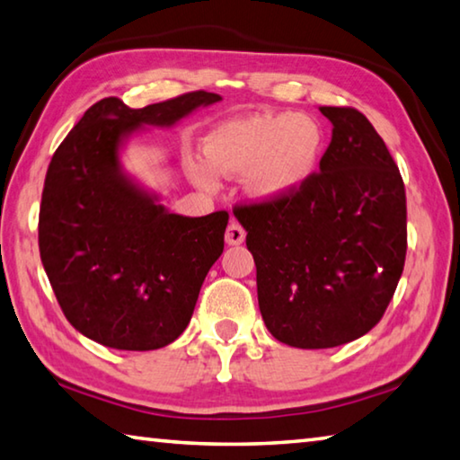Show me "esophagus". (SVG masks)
Here are the masks:
<instances>
[{
    "mask_svg": "<svg viewBox=\"0 0 460 460\" xmlns=\"http://www.w3.org/2000/svg\"><path fill=\"white\" fill-rule=\"evenodd\" d=\"M243 241H245V229L241 227V225L235 219H231L227 231H225V243H227V245H241Z\"/></svg>",
    "mask_w": 460,
    "mask_h": 460,
    "instance_id": "34e87169",
    "label": "esophagus"
}]
</instances>
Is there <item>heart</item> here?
Instances as JSON below:
<instances>
[{
    "label": "heart",
    "mask_w": 460,
    "mask_h": 460,
    "mask_svg": "<svg viewBox=\"0 0 460 460\" xmlns=\"http://www.w3.org/2000/svg\"><path fill=\"white\" fill-rule=\"evenodd\" d=\"M323 130L304 112H249L217 124L203 137L207 169L221 177L243 174L245 195L275 205L299 193L320 169ZM201 185L213 177L199 174Z\"/></svg>",
    "instance_id": "b5f03b06"
}]
</instances>
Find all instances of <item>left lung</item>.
<instances>
[{
  "label": "left lung",
  "mask_w": 460,
  "mask_h": 460,
  "mask_svg": "<svg viewBox=\"0 0 460 460\" xmlns=\"http://www.w3.org/2000/svg\"><path fill=\"white\" fill-rule=\"evenodd\" d=\"M320 112L332 122L320 172L286 201L233 211L247 231L267 330L302 349L368 333L406 257L404 182L386 145L354 108Z\"/></svg>",
  "instance_id": "obj_1"
}]
</instances>
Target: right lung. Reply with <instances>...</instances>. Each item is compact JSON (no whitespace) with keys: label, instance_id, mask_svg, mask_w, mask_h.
<instances>
[{"label":"right lung","instance_id":"1","mask_svg":"<svg viewBox=\"0 0 460 460\" xmlns=\"http://www.w3.org/2000/svg\"><path fill=\"white\" fill-rule=\"evenodd\" d=\"M219 94L189 92L128 108L90 106L48 166L40 207V257L64 315L82 336L114 349L169 346L190 322L229 213L182 217L124 171L130 137L171 128Z\"/></svg>","mask_w":460,"mask_h":460}]
</instances>
